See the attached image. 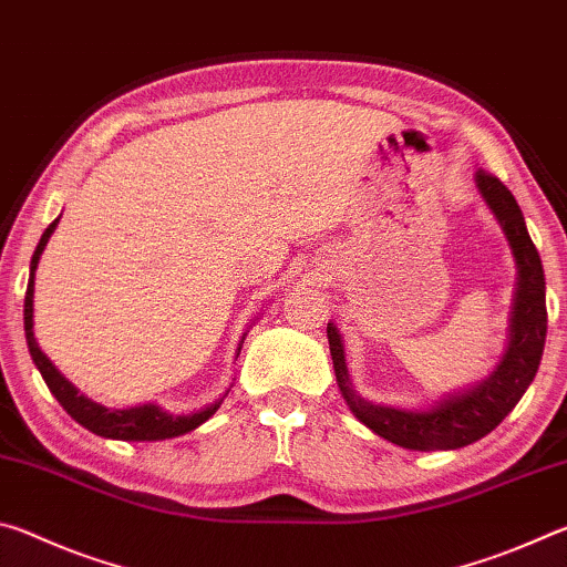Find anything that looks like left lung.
Segmentation results:
<instances>
[{
  "label": "left lung",
  "instance_id": "left-lung-1",
  "mask_svg": "<svg viewBox=\"0 0 567 567\" xmlns=\"http://www.w3.org/2000/svg\"><path fill=\"white\" fill-rule=\"evenodd\" d=\"M480 195L501 223L507 243L513 247L517 265V290L511 315V342L501 364L480 385L455 392L430 410H402L390 405H372L352 390L344 362V348L338 328L328 322V340L334 364V378L344 402L362 425L372 433L408 450H457L501 425L530 385L543 358L548 310H545V275L540 255L527 235L525 217L513 192L501 179L480 169L475 175Z\"/></svg>",
  "mask_w": 567,
  "mask_h": 567
}]
</instances>
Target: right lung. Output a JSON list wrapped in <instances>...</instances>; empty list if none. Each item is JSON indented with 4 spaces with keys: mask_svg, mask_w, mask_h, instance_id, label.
<instances>
[{
    "mask_svg": "<svg viewBox=\"0 0 567 567\" xmlns=\"http://www.w3.org/2000/svg\"><path fill=\"white\" fill-rule=\"evenodd\" d=\"M56 223L44 229V235L37 245L34 255H32V265H30V285H27V295H24V334H27V344H30V354L37 364V370L42 372V378L50 388L52 395L60 400V405L66 410V415H72V420L80 422L82 427H87L90 433L100 435V437H112V440H167V437H177L185 435L189 430H195L203 425L205 420H209L217 412L219 402L209 408H203L197 412H189V415H169V412L162 410L159 405H134L127 410H112L104 408L100 402H94L90 398H84L80 390H76L70 380H66L60 370L54 368L52 360L40 350V344L34 340V272L37 265H40V257L47 247V239L52 237ZM239 354V352H237Z\"/></svg>",
    "mask_w": 567,
    "mask_h": 567,
    "instance_id": "right-lung-1",
    "label": "right lung"
}]
</instances>
